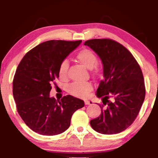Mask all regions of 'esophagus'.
I'll return each instance as SVG.
<instances>
[{"label": "esophagus", "mask_w": 158, "mask_h": 158, "mask_svg": "<svg viewBox=\"0 0 158 158\" xmlns=\"http://www.w3.org/2000/svg\"><path fill=\"white\" fill-rule=\"evenodd\" d=\"M85 105H89V104H90V101H85Z\"/></svg>", "instance_id": "1"}]
</instances>
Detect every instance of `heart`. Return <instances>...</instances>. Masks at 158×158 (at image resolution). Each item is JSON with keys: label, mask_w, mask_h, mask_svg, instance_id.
I'll use <instances>...</instances> for the list:
<instances>
[{"label": "heart", "mask_w": 158, "mask_h": 158, "mask_svg": "<svg viewBox=\"0 0 158 158\" xmlns=\"http://www.w3.org/2000/svg\"><path fill=\"white\" fill-rule=\"evenodd\" d=\"M76 60L80 64L88 69L91 70L93 75H98L100 70L96 65L97 57L91 50L88 49H83L80 50L76 55ZM69 68V62L67 60L61 62L59 67V75L60 78L66 80L68 78V71ZM93 89L92 84L87 82L85 83H73L69 86L68 93L72 96L78 98H84Z\"/></svg>", "instance_id": "heart-1"}]
</instances>
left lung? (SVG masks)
<instances>
[{"instance_id":"8db88e82","label":"left lung","mask_w":158,"mask_h":158,"mask_svg":"<svg viewBox=\"0 0 158 158\" xmlns=\"http://www.w3.org/2000/svg\"><path fill=\"white\" fill-rule=\"evenodd\" d=\"M100 57L103 64V79L96 95L102 98L101 114L90 120L95 131L114 135L124 131L134 122L145 97L143 74L130 52L111 39L86 41Z\"/></svg>"}]
</instances>
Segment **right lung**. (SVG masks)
<instances>
[{"mask_svg": "<svg viewBox=\"0 0 158 158\" xmlns=\"http://www.w3.org/2000/svg\"><path fill=\"white\" fill-rule=\"evenodd\" d=\"M82 41L49 40L24 55L13 81L17 111L31 130L42 135H57L70 125L73 114L84 101L68 95L57 101L49 96L52 85L59 77L62 60Z\"/></svg>", "mask_w": 158, "mask_h": 158, "instance_id": "1", "label": "right lung"}]
</instances>
